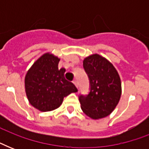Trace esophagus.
I'll return each mask as SVG.
<instances>
[{
	"label": "esophagus",
	"mask_w": 149,
	"mask_h": 149,
	"mask_svg": "<svg viewBox=\"0 0 149 149\" xmlns=\"http://www.w3.org/2000/svg\"><path fill=\"white\" fill-rule=\"evenodd\" d=\"M72 83L75 84V86H77V88H78V82H77V80H76V79H74L73 81H72Z\"/></svg>",
	"instance_id": "esophagus-1"
}]
</instances>
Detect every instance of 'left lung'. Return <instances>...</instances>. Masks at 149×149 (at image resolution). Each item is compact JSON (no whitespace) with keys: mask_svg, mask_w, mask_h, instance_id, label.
<instances>
[{"mask_svg":"<svg viewBox=\"0 0 149 149\" xmlns=\"http://www.w3.org/2000/svg\"><path fill=\"white\" fill-rule=\"evenodd\" d=\"M84 68L90 81V91L86 95L79 94L82 111L93 119L105 118L120 100V77L113 65L98 54L86 57Z\"/></svg>","mask_w":149,"mask_h":149,"instance_id":"left-lung-1","label":"left lung"}]
</instances>
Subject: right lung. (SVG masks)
Returning a JSON list of instances; mask_svg holds the SVG:
<instances>
[{
  "label": "right lung",
  "mask_w": 149,
  "mask_h": 149,
  "mask_svg": "<svg viewBox=\"0 0 149 149\" xmlns=\"http://www.w3.org/2000/svg\"><path fill=\"white\" fill-rule=\"evenodd\" d=\"M58 57L49 53L44 54L25 76L27 97L34 107L41 111L58 108L63 98L77 92L74 84L65 79V69H58Z\"/></svg>",
  "instance_id": "obj_1"
}]
</instances>
